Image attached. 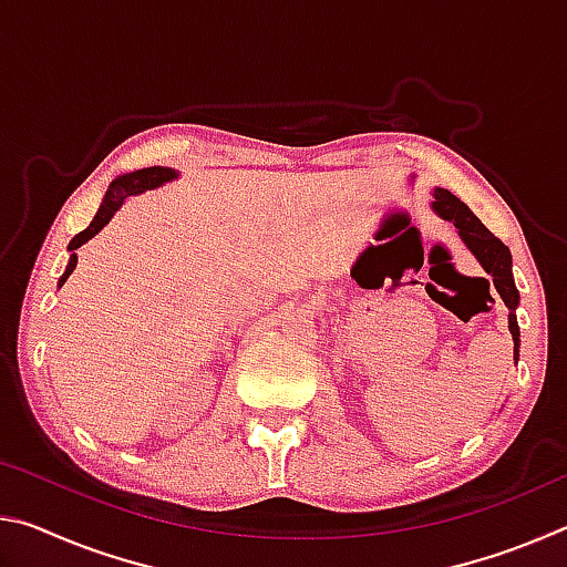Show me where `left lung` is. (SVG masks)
I'll return each mask as SVG.
<instances>
[{"mask_svg":"<svg viewBox=\"0 0 567 567\" xmlns=\"http://www.w3.org/2000/svg\"><path fill=\"white\" fill-rule=\"evenodd\" d=\"M433 209L440 217L457 227L460 239H463L470 252L477 257V262L483 265V270L493 277L495 290L501 292L505 307L511 310V315H507V328H511V334H513V342H515L513 354L517 362V354H520V328H517L515 310H517V302H520V295H517V287L513 280L511 249H507L501 239L491 233V229L480 223V219L473 215V209H470L465 203H460L453 192L437 187Z\"/></svg>","mask_w":567,"mask_h":567,"instance_id":"8db88e82","label":"left lung"}]
</instances>
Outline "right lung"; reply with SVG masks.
<instances>
[{"label": "right lung", "instance_id": "add662e5", "mask_svg": "<svg viewBox=\"0 0 567 567\" xmlns=\"http://www.w3.org/2000/svg\"><path fill=\"white\" fill-rule=\"evenodd\" d=\"M177 175H179V172H175L172 167H147V169L130 172V175H122V177L114 179L112 185H110V189H107V195H104V199H102L97 215H94V219L90 223V227L82 229L80 235H74L70 247H66L72 252L70 255V265H66V270L60 277V285H56V287H62L66 282V277L74 272V267H76V252H74V249L82 247L84 243H87V239H92L94 235H97L100 229L114 217V213H117V209L122 207L124 199L132 197V195H140V192H145V189L162 187V185H165V182L177 179Z\"/></svg>", "mask_w": 567, "mask_h": 567}]
</instances>
